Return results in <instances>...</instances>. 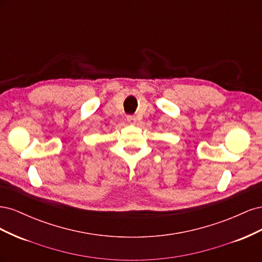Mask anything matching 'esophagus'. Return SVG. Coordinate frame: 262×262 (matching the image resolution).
<instances>
[{
  "label": "esophagus",
  "instance_id": "34e87169",
  "mask_svg": "<svg viewBox=\"0 0 262 262\" xmlns=\"http://www.w3.org/2000/svg\"><path fill=\"white\" fill-rule=\"evenodd\" d=\"M126 120H128L129 123H134L136 122V117L132 115H129V116H126Z\"/></svg>",
  "mask_w": 262,
  "mask_h": 262
}]
</instances>
